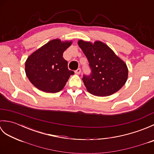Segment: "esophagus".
Segmentation results:
<instances>
[{
    "mask_svg": "<svg viewBox=\"0 0 154 154\" xmlns=\"http://www.w3.org/2000/svg\"><path fill=\"white\" fill-rule=\"evenodd\" d=\"M81 69L80 68H78L75 71V73H76V74H78V75H79L80 73H81Z\"/></svg>",
    "mask_w": 154,
    "mask_h": 154,
    "instance_id": "obj_1",
    "label": "esophagus"
}]
</instances>
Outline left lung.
<instances>
[{
	"label": "left lung",
	"instance_id": "obj_1",
	"mask_svg": "<svg viewBox=\"0 0 154 154\" xmlns=\"http://www.w3.org/2000/svg\"><path fill=\"white\" fill-rule=\"evenodd\" d=\"M77 43L91 69L89 76L83 75L82 79L88 92L97 97H106L119 91L128 75L125 62L100 41L92 43L80 40Z\"/></svg>",
	"mask_w": 154,
	"mask_h": 154
}]
</instances>
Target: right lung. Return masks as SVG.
I'll use <instances>...</instances> for the list:
<instances>
[{
    "mask_svg": "<svg viewBox=\"0 0 154 154\" xmlns=\"http://www.w3.org/2000/svg\"><path fill=\"white\" fill-rule=\"evenodd\" d=\"M72 41L54 39L29 55L25 62V72L34 86L45 93H55L63 89L74 74L69 70L63 54Z\"/></svg>",
    "mask_w": 154,
    "mask_h": 154,
    "instance_id": "right-lung-1",
    "label": "right lung"
}]
</instances>
